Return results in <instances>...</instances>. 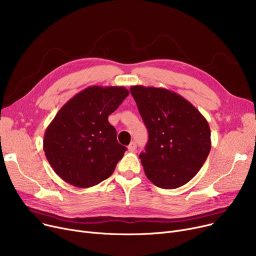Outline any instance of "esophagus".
<instances>
[{"mask_svg": "<svg viewBox=\"0 0 256 256\" xmlns=\"http://www.w3.org/2000/svg\"><path fill=\"white\" fill-rule=\"evenodd\" d=\"M128 152H136V150H137V144H136V142H135V141L130 142V145L128 146Z\"/></svg>", "mask_w": 256, "mask_h": 256, "instance_id": "1", "label": "esophagus"}]
</instances>
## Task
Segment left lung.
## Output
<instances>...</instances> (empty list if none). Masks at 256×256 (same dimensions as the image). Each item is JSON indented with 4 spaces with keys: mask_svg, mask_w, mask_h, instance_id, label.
Segmentation results:
<instances>
[{
    "mask_svg": "<svg viewBox=\"0 0 256 256\" xmlns=\"http://www.w3.org/2000/svg\"><path fill=\"white\" fill-rule=\"evenodd\" d=\"M148 142L139 158L152 184L176 189L191 180L210 154L206 119L180 94L165 88L132 86Z\"/></svg>",
    "mask_w": 256,
    "mask_h": 256,
    "instance_id": "left-lung-1",
    "label": "left lung"
}]
</instances>
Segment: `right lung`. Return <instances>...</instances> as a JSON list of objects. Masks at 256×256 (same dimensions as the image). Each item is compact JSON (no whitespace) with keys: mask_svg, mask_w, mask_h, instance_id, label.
I'll return each instance as SVG.
<instances>
[{"mask_svg":"<svg viewBox=\"0 0 256 256\" xmlns=\"http://www.w3.org/2000/svg\"><path fill=\"white\" fill-rule=\"evenodd\" d=\"M130 92L119 86H90L67 102L46 130L44 150L52 170L78 188L112 176L126 147L117 141L108 116Z\"/></svg>","mask_w":256,"mask_h":256,"instance_id":"obj_1","label":"right lung"}]
</instances>
